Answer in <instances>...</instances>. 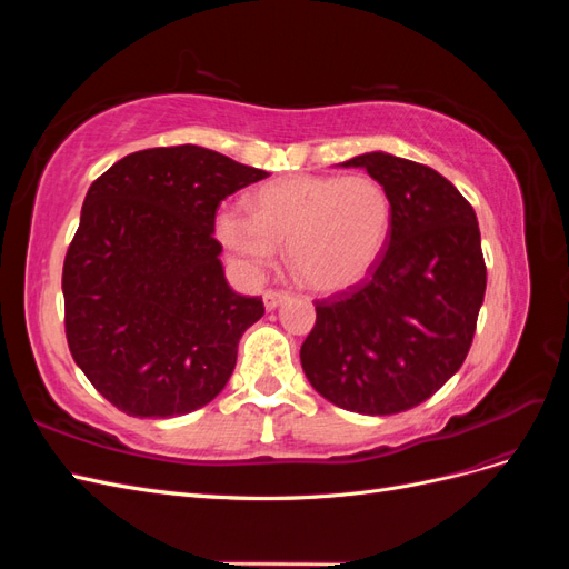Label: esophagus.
Segmentation results:
<instances>
[{"instance_id": "1", "label": "esophagus", "mask_w": 569, "mask_h": 569, "mask_svg": "<svg viewBox=\"0 0 569 569\" xmlns=\"http://www.w3.org/2000/svg\"><path fill=\"white\" fill-rule=\"evenodd\" d=\"M284 299H287V291H278V289H268L263 295V303L268 311H274V308H278Z\"/></svg>"}]
</instances>
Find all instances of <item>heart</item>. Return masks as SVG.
Wrapping results in <instances>:
<instances>
[{
  "instance_id": "obj_1",
  "label": "heart",
  "mask_w": 569,
  "mask_h": 569,
  "mask_svg": "<svg viewBox=\"0 0 569 569\" xmlns=\"http://www.w3.org/2000/svg\"><path fill=\"white\" fill-rule=\"evenodd\" d=\"M391 197L366 173L289 176L263 184L251 199V216L222 209L216 234L251 274L287 261L320 295L358 284L380 261L391 232Z\"/></svg>"
}]
</instances>
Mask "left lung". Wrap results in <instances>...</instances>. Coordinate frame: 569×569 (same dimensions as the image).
Wrapping results in <instances>:
<instances>
[{
    "mask_svg": "<svg viewBox=\"0 0 569 569\" xmlns=\"http://www.w3.org/2000/svg\"><path fill=\"white\" fill-rule=\"evenodd\" d=\"M391 197V232L368 278L316 301L301 343L313 389L343 410L393 416L427 401L458 372L475 337L487 266L475 209L435 168L360 153Z\"/></svg>",
    "mask_w": 569,
    "mask_h": 569,
    "instance_id": "obj_1",
    "label": "left lung"
}]
</instances>
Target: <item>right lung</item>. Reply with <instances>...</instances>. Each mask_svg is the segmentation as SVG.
Wrapping results in <instances>:
<instances>
[{"instance_id":"1","label":"right lung","mask_w":569,"mask_h":569,"mask_svg":"<svg viewBox=\"0 0 569 569\" xmlns=\"http://www.w3.org/2000/svg\"><path fill=\"white\" fill-rule=\"evenodd\" d=\"M266 170L197 144L128 153L88 189L63 261L66 339L92 387L132 418L192 412L228 385L266 313L220 263V201Z\"/></svg>"}]
</instances>
